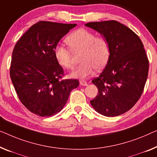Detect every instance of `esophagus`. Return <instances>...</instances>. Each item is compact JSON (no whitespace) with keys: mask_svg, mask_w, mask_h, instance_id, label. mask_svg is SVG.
I'll return each instance as SVG.
<instances>
[{"mask_svg":"<svg viewBox=\"0 0 157 157\" xmlns=\"http://www.w3.org/2000/svg\"><path fill=\"white\" fill-rule=\"evenodd\" d=\"M79 84H80V85H82V86H85V85H86L87 82H86L85 80H84V79H81V80L79 81Z\"/></svg>","mask_w":157,"mask_h":157,"instance_id":"34e87169","label":"esophagus"}]
</instances>
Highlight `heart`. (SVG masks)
<instances>
[{
    "instance_id": "1",
    "label": "heart",
    "mask_w": 157,
    "mask_h": 157,
    "mask_svg": "<svg viewBox=\"0 0 157 157\" xmlns=\"http://www.w3.org/2000/svg\"><path fill=\"white\" fill-rule=\"evenodd\" d=\"M70 48L57 45L53 49L57 62L65 69L73 67L72 52H80V61L71 73L73 78H86L93 74L95 69L101 70L106 65L110 57V44L104 36H97L94 32L86 29H77L65 38Z\"/></svg>"
}]
</instances>
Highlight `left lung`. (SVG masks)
<instances>
[{
    "instance_id": "1",
    "label": "left lung",
    "mask_w": 157,
    "mask_h": 157,
    "mask_svg": "<svg viewBox=\"0 0 157 157\" xmlns=\"http://www.w3.org/2000/svg\"><path fill=\"white\" fill-rule=\"evenodd\" d=\"M104 35L110 44V57L99 77L92 81L98 95L90 103L102 115H121L140 99L149 71V60L140 37L116 20L85 24Z\"/></svg>"
}]
</instances>
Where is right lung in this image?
<instances>
[{"mask_svg":"<svg viewBox=\"0 0 157 157\" xmlns=\"http://www.w3.org/2000/svg\"><path fill=\"white\" fill-rule=\"evenodd\" d=\"M76 24L40 21L21 36L13 51L10 76L22 104L30 112L48 117L61 111L77 79H63L64 71L53 49Z\"/></svg>","mask_w":157,"mask_h":157,"instance_id":"obj_1","label":"right lung"}]
</instances>
